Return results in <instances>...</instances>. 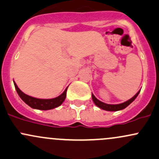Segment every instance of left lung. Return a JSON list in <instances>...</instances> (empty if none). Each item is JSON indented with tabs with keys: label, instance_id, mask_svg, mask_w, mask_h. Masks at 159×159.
<instances>
[{
	"label": "left lung",
	"instance_id": "8db88e82",
	"mask_svg": "<svg viewBox=\"0 0 159 159\" xmlns=\"http://www.w3.org/2000/svg\"><path fill=\"white\" fill-rule=\"evenodd\" d=\"M140 91H138L136 95L134 97L129 99V101L124 102V103H120V104H107V103H105L103 102H101L99 100L97 99L96 98L94 97V95L92 93V99L93 101L94 102V103L96 104V106H98V107H100L102 110H107V111H117V110H123L124 108H126V107L129 106L130 103H132L135 99L137 98L138 94L139 93Z\"/></svg>",
	"mask_w": 159,
	"mask_h": 159
}]
</instances>
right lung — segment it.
Listing matches in <instances>:
<instances>
[{
	"instance_id": "right-lung-1",
	"label": "right lung",
	"mask_w": 159,
	"mask_h": 159,
	"mask_svg": "<svg viewBox=\"0 0 159 159\" xmlns=\"http://www.w3.org/2000/svg\"><path fill=\"white\" fill-rule=\"evenodd\" d=\"M14 83L15 88H16V91L17 92L18 95L20 96V98L23 100L25 103L27 105H29L30 107L33 109H37V110H51L53 108H56L57 107L60 106L61 103H63L66 98V92L68 88H66V89L65 90V91L61 93V95L57 97L56 98H52V99H39V98H35L33 97L29 96V95H26V93H24L20 90L19 89V88L17 87L16 83L13 81Z\"/></svg>"
}]
</instances>
